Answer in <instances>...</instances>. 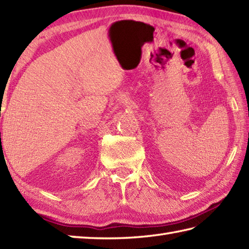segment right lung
I'll return each instance as SVG.
<instances>
[{"instance_id": "obj_1", "label": "right lung", "mask_w": 249, "mask_h": 249, "mask_svg": "<svg viewBox=\"0 0 249 249\" xmlns=\"http://www.w3.org/2000/svg\"><path fill=\"white\" fill-rule=\"evenodd\" d=\"M0 137H1V133H0Z\"/></svg>"}]
</instances>
